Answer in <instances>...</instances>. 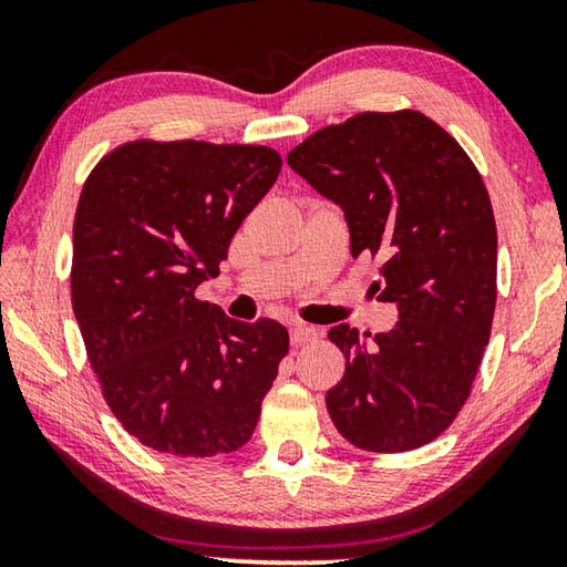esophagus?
I'll return each mask as SVG.
<instances>
[{"label":"esophagus","instance_id":"obj_1","mask_svg":"<svg viewBox=\"0 0 567 567\" xmlns=\"http://www.w3.org/2000/svg\"><path fill=\"white\" fill-rule=\"evenodd\" d=\"M318 340V330L312 328V324H292L290 328V342L295 344H305V342H312Z\"/></svg>","mask_w":567,"mask_h":567}]
</instances>
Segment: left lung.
I'll return each instance as SVG.
<instances>
[{
  "instance_id": "left-lung-1",
  "label": "left lung",
  "mask_w": 567,
  "mask_h": 567,
  "mask_svg": "<svg viewBox=\"0 0 567 567\" xmlns=\"http://www.w3.org/2000/svg\"><path fill=\"white\" fill-rule=\"evenodd\" d=\"M290 167L342 207L352 257H382L378 300L398 324L367 342L328 338L344 375L324 402L340 435L370 453H405L453 425L470 398L497 297V229L473 159L415 110L362 112L310 134Z\"/></svg>"
}]
</instances>
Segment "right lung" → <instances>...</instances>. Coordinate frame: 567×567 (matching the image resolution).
I'll use <instances>...</instances> for the list:
<instances>
[{
    "label": "right lung",
    "mask_w": 567,
    "mask_h": 567,
    "mask_svg": "<svg viewBox=\"0 0 567 567\" xmlns=\"http://www.w3.org/2000/svg\"><path fill=\"white\" fill-rule=\"evenodd\" d=\"M282 157L262 145L124 142L84 182L72 307L112 415L157 453H235L290 348L275 320L237 322L195 297L219 275Z\"/></svg>",
    "instance_id": "1"
}]
</instances>
